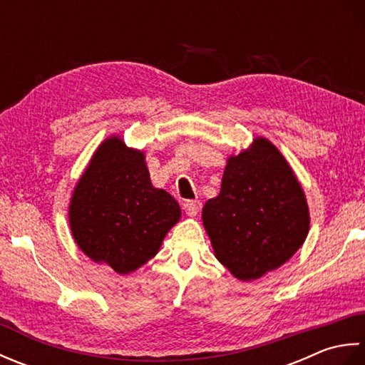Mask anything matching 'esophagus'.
Listing matches in <instances>:
<instances>
[{
  "mask_svg": "<svg viewBox=\"0 0 365 365\" xmlns=\"http://www.w3.org/2000/svg\"><path fill=\"white\" fill-rule=\"evenodd\" d=\"M183 210L187 212L188 216H196L200 210V202L199 200H185Z\"/></svg>",
  "mask_w": 365,
  "mask_h": 365,
  "instance_id": "1",
  "label": "esophagus"
}]
</instances>
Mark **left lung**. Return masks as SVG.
<instances>
[{"label": "left lung", "instance_id": "left-lung-1", "mask_svg": "<svg viewBox=\"0 0 365 365\" xmlns=\"http://www.w3.org/2000/svg\"><path fill=\"white\" fill-rule=\"evenodd\" d=\"M202 221L216 259L242 281L284 265L311 222L304 191L265 138L227 160L220 195L205 202Z\"/></svg>", "mask_w": 365, "mask_h": 365}]
</instances>
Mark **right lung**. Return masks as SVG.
Instances as JSON below:
<instances>
[{"instance_id": "obj_1", "label": "right lung", "mask_w": 365, "mask_h": 365, "mask_svg": "<svg viewBox=\"0 0 365 365\" xmlns=\"http://www.w3.org/2000/svg\"><path fill=\"white\" fill-rule=\"evenodd\" d=\"M180 215L177 200L152 185L144 153L119 136L98 145L68 205L80 250L119 274L152 259Z\"/></svg>"}]
</instances>
